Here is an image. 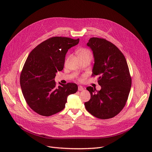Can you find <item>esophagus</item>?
Wrapping results in <instances>:
<instances>
[{
    "mask_svg": "<svg viewBox=\"0 0 152 152\" xmlns=\"http://www.w3.org/2000/svg\"><path fill=\"white\" fill-rule=\"evenodd\" d=\"M83 90H84V88H83V86H78V91H83Z\"/></svg>",
    "mask_w": 152,
    "mask_h": 152,
    "instance_id": "34e87169",
    "label": "esophagus"
}]
</instances>
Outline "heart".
Here are the masks:
<instances>
[{
	"instance_id": "heart-1",
	"label": "heart",
	"mask_w": 152,
	"mask_h": 152,
	"mask_svg": "<svg viewBox=\"0 0 152 152\" xmlns=\"http://www.w3.org/2000/svg\"><path fill=\"white\" fill-rule=\"evenodd\" d=\"M78 57L80 59L83 58H92V54L91 51L86 48H82V49H79L78 52Z\"/></svg>"
}]
</instances>
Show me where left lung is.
Instances as JSON below:
<instances>
[{
	"instance_id": "left-lung-1",
	"label": "left lung",
	"mask_w": 152,
	"mask_h": 152,
	"mask_svg": "<svg viewBox=\"0 0 152 152\" xmlns=\"http://www.w3.org/2000/svg\"><path fill=\"white\" fill-rule=\"evenodd\" d=\"M87 45L94 57L92 76H99L101 89L87 87L91 99L85 102V107L97 118H112L120 113L128 99L132 84L128 65L120 50L105 39L91 37Z\"/></svg>"
}]
</instances>
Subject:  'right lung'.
Here are the masks:
<instances>
[{
  "mask_svg": "<svg viewBox=\"0 0 152 152\" xmlns=\"http://www.w3.org/2000/svg\"><path fill=\"white\" fill-rule=\"evenodd\" d=\"M79 39L52 37L37 45L25 63L20 75L23 95L29 107L37 114L50 116L65 107L67 97L77 91L76 84L57 87L56 73L64 67L65 55Z\"/></svg>",
  "mask_w": 152,
  "mask_h": 152,
  "instance_id": "add662e5",
  "label": "right lung"
}]
</instances>
